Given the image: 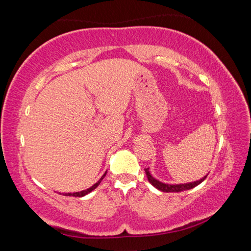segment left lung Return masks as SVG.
I'll list each match as a JSON object with an SVG mask.
<instances>
[{"mask_svg":"<svg viewBox=\"0 0 251 251\" xmlns=\"http://www.w3.org/2000/svg\"><path fill=\"white\" fill-rule=\"evenodd\" d=\"M145 173H146V176L148 178V181H150L151 184L155 187V188H157L158 190H160V192H164V193H179V192H184V190L192 189V188H194V187L198 186L201 182L205 180L207 177V175H206L202 178H201L199 180L192 181V182H185V184H166V182L159 181L158 179H156L155 177H152L151 172H150V168H146Z\"/></svg>","mask_w":251,"mask_h":251,"instance_id":"left-lung-1","label":"left lung"}]
</instances>
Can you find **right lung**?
Wrapping results in <instances>:
<instances>
[{"instance_id":"right-lung-1","label":"right lung","mask_w":251,"mask_h":251,"mask_svg":"<svg viewBox=\"0 0 251 251\" xmlns=\"http://www.w3.org/2000/svg\"><path fill=\"white\" fill-rule=\"evenodd\" d=\"M106 173L107 172H105V174L103 176L100 177V179L96 182V184H94L93 185L92 187H90V188H87V189H85V190H82V192H76V193H69V194H63V195H65V196H73V197H83V196H85V195H87V194H90L91 192H93V190H94L97 186H99L100 184V181L103 180V178L106 176Z\"/></svg>"}]
</instances>
